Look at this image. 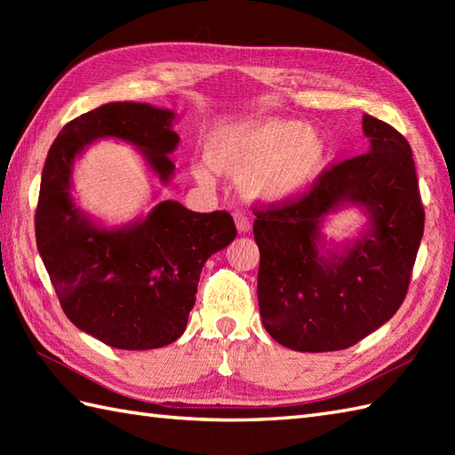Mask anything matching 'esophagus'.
Instances as JSON below:
<instances>
[{
	"mask_svg": "<svg viewBox=\"0 0 455 455\" xmlns=\"http://www.w3.org/2000/svg\"><path fill=\"white\" fill-rule=\"evenodd\" d=\"M235 222H236L238 233H248V230H250V219L246 217V212L236 211L235 212Z\"/></svg>",
	"mask_w": 455,
	"mask_h": 455,
	"instance_id": "obj_1",
	"label": "esophagus"
}]
</instances>
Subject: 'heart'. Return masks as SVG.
I'll return each mask as SVG.
<instances>
[{
    "mask_svg": "<svg viewBox=\"0 0 455 455\" xmlns=\"http://www.w3.org/2000/svg\"><path fill=\"white\" fill-rule=\"evenodd\" d=\"M207 154L212 168L244 173L243 189L248 197L283 203L301 196L321 176L328 150L311 127L297 121L259 119L215 131L209 137ZM196 173L211 180L205 164Z\"/></svg>",
    "mask_w": 455,
    "mask_h": 455,
    "instance_id": "heart-1",
    "label": "heart"
}]
</instances>
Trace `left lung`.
Wrapping results in <instances>:
<instances>
[{
    "label": "left lung",
    "instance_id": "8db88e82",
    "mask_svg": "<svg viewBox=\"0 0 455 455\" xmlns=\"http://www.w3.org/2000/svg\"><path fill=\"white\" fill-rule=\"evenodd\" d=\"M370 150L328 166L308 191L254 207L258 303L269 336L297 352L350 347L399 311L424 233L411 144L363 115ZM360 204L371 228L342 255L320 251V222Z\"/></svg>",
    "mask_w": 455,
    "mask_h": 455
}]
</instances>
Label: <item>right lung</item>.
Segmentation results:
<instances>
[{"instance_id":"1","label":"right lung","mask_w":455,"mask_h":455,"mask_svg":"<svg viewBox=\"0 0 455 455\" xmlns=\"http://www.w3.org/2000/svg\"><path fill=\"white\" fill-rule=\"evenodd\" d=\"M173 117L148 103L101 105L64 124L43 168L35 235L58 301L72 324L119 350L176 342L207 258L236 236L227 211L193 212L170 199L147 219L113 230L100 228L74 205V160L98 139L134 144L166 183L176 168L170 154L180 142Z\"/></svg>"}]
</instances>
